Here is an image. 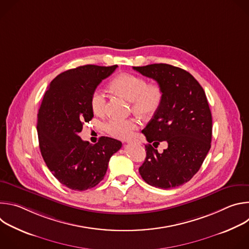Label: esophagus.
<instances>
[{
	"label": "esophagus",
	"mask_w": 249,
	"mask_h": 249,
	"mask_svg": "<svg viewBox=\"0 0 249 249\" xmlns=\"http://www.w3.org/2000/svg\"><path fill=\"white\" fill-rule=\"evenodd\" d=\"M127 143H128V144H131V143L133 144V143H134V144H139V145H140V144H141V141H139L138 139H133V140H128Z\"/></svg>",
	"instance_id": "obj_1"
}]
</instances>
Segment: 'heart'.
Segmentation results:
<instances>
[{"label":"heart","instance_id":"b5f03b06","mask_svg":"<svg viewBox=\"0 0 249 249\" xmlns=\"http://www.w3.org/2000/svg\"><path fill=\"white\" fill-rule=\"evenodd\" d=\"M110 88L132 102L135 113L142 117H151L155 115L162 103V89L157 84H147L146 80L132 74H121L114 78L110 83ZM105 95L96 89L92 93L90 105L94 113L100 114L105 109ZM109 135L126 139L133 135L138 129L135 119H111L104 126Z\"/></svg>","mask_w":249,"mask_h":249}]
</instances>
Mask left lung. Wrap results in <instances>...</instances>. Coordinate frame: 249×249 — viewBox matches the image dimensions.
Instances as JSON below:
<instances>
[{"instance_id":"obj_1","label":"left lung","mask_w":249,"mask_h":249,"mask_svg":"<svg viewBox=\"0 0 249 249\" xmlns=\"http://www.w3.org/2000/svg\"><path fill=\"white\" fill-rule=\"evenodd\" d=\"M155 80L162 89V103L142 131L149 143L168 148L160 154L150 144L139 172L148 184L170 189L188 182L200 169L212 141V114L203 88L185 70L168 64L133 67Z\"/></svg>"}]
</instances>
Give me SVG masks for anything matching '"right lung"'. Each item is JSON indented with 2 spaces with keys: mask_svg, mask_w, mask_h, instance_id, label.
<instances>
[{
  "mask_svg": "<svg viewBox=\"0 0 249 249\" xmlns=\"http://www.w3.org/2000/svg\"><path fill=\"white\" fill-rule=\"evenodd\" d=\"M117 65H85L58 75L42 99L37 114V134L42 158L49 170L66 187L84 191L102 179L113 154L122 143L100 137L95 145L79 133L93 117L90 99L102 80Z\"/></svg>",
  "mask_w": 249,
  "mask_h": 249,
  "instance_id": "right-lung-1",
  "label": "right lung"
}]
</instances>
